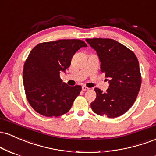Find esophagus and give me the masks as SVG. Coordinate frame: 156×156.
<instances>
[{
    "label": "esophagus",
    "instance_id": "34e87169",
    "mask_svg": "<svg viewBox=\"0 0 156 156\" xmlns=\"http://www.w3.org/2000/svg\"><path fill=\"white\" fill-rule=\"evenodd\" d=\"M89 89V88H88V87H82V90H83V91H88Z\"/></svg>",
    "mask_w": 156,
    "mask_h": 156
}]
</instances>
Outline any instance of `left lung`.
<instances>
[{
  "mask_svg": "<svg viewBox=\"0 0 156 156\" xmlns=\"http://www.w3.org/2000/svg\"><path fill=\"white\" fill-rule=\"evenodd\" d=\"M86 41L97 51L101 62V72L109 79L106 92L94 89L97 97L91 103L92 111L108 118L119 117L133 105L141 87V76L136 55L114 39L94 38Z\"/></svg>",
  "mask_w": 156,
  "mask_h": 156,
  "instance_id": "1",
  "label": "left lung"
}]
</instances>
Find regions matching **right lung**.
<instances>
[{
    "instance_id": "obj_1",
    "label": "right lung",
    "mask_w": 156,
    "mask_h": 156,
    "mask_svg": "<svg viewBox=\"0 0 156 156\" xmlns=\"http://www.w3.org/2000/svg\"><path fill=\"white\" fill-rule=\"evenodd\" d=\"M87 44L80 39L39 43L30 52L23 67L25 92L31 106L41 115L59 117L69 111L82 87H69L60 78L76 52Z\"/></svg>"
}]
</instances>
